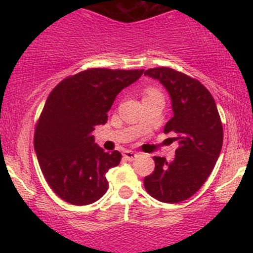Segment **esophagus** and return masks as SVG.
I'll use <instances>...</instances> for the list:
<instances>
[{"instance_id": "esophagus-1", "label": "esophagus", "mask_w": 253, "mask_h": 253, "mask_svg": "<svg viewBox=\"0 0 253 253\" xmlns=\"http://www.w3.org/2000/svg\"><path fill=\"white\" fill-rule=\"evenodd\" d=\"M123 156L126 161H134V159L136 158V153L133 152V151H129V150L125 151V152L123 153Z\"/></svg>"}]
</instances>
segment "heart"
<instances>
[{"instance_id": "1", "label": "heart", "mask_w": 253, "mask_h": 253, "mask_svg": "<svg viewBox=\"0 0 253 253\" xmlns=\"http://www.w3.org/2000/svg\"><path fill=\"white\" fill-rule=\"evenodd\" d=\"M153 94H158L155 89H147L146 90V95L145 96H149V95H153Z\"/></svg>"}]
</instances>
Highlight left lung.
<instances>
[{
    "instance_id": "obj_1",
    "label": "left lung",
    "mask_w": 253,
    "mask_h": 253,
    "mask_svg": "<svg viewBox=\"0 0 253 253\" xmlns=\"http://www.w3.org/2000/svg\"><path fill=\"white\" fill-rule=\"evenodd\" d=\"M169 92L173 117L164 127L178 141L175 158L153 157L155 171L144 178L145 189L161 202L178 203L202 187L221 152L223 132L215 101L206 86L170 68L149 69Z\"/></svg>"
}]
</instances>
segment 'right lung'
Returning a JSON list of instances; mask_svg holds the SVG:
<instances>
[{
    "instance_id": "obj_1",
    "label": "right lung",
    "mask_w": 253,
    "mask_h": 253,
    "mask_svg": "<svg viewBox=\"0 0 253 253\" xmlns=\"http://www.w3.org/2000/svg\"><path fill=\"white\" fill-rule=\"evenodd\" d=\"M143 72L89 69L66 77L48 95L34 132V150L46 182L64 201L90 205L108 189L106 173L120 164L121 153L101 149L92 132L107 123L119 92Z\"/></svg>"
}]
</instances>
